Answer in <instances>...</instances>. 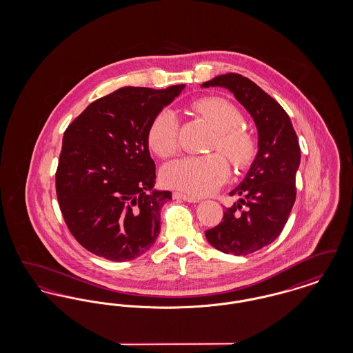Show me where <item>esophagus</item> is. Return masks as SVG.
<instances>
[{
    "instance_id": "34e87169",
    "label": "esophagus",
    "mask_w": 353,
    "mask_h": 353,
    "mask_svg": "<svg viewBox=\"0 0 353 353\" xmlns=\"http://www.w3.org/2000/svg\"><path fill=\"white\" fill-rule=\"evenodd\" d=\"M173 196H174V199H177V200L192 202V203H196V202L201 201L199 197H194V196H190V194H185V193H180V192H174V193H173Z\"/></svg>"
}]
</instances>
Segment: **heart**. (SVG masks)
Instances as JSON below:
<instances>
[{"instance_id": "obj_1", "label": "heart", "mask_w": 353, "mask_h": 353, "mask_svg": "<svg viewBox=\"0 0 353 353\" xmlns=\"http://www.w3.org/2000/svg\"><path fill=\"white\" fill-rule=\"evenodd\" d=\"M193 111L205 119L216 131L212 148L225 153L235 167H248L255 156L256 144L252 134L242 130V115L230 101L206 97L194 101ZM179 119L170 110H161L152 119L148 143L161 157L174 154L179 148ZM230 174L228 160L219 154L188 156L169 163L163 169L165 184L189 194L205 196L217 190Z\"/></svg>"}]
</instances>
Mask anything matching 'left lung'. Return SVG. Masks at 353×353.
<instances>
[{
  "label": "left lung",
  "mask_w": 353,
  "mask_h": 353,
  "mask_svg": "<svg viewBox=\"0 0 353 353\" xmlns=\"http://www.w3.org/2000/svg\"><path fill=\"white\" fill-rule=\"evenodd\" d=\"M201 87L228 88L256 125V156L242 183L229 193L241 199L225 209L216 228L205 232L219 252L248 255L275 241L291 213L301 164L298 136L282 105L249 78L229 72Z\"/></svg>",
  "instance_id": "1"
}]
</instances>
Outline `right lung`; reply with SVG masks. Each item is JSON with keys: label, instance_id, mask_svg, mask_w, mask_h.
<instances>
[{"label": "right lung", "instance_id": "add662e5", "mask_svg": "<svg viewBox=\"0 0 353 353\" xmlns=\"http://www.w3.org/2000/svg\"><path fill=\"white\" fill-rule=\"evenodd\" d=\"M184 88L121 87L92 101L65 131L57 197L68 230L85 250L124 262L154 243L172 193L154 189L148 128Z\"/></svg>", "mask_w": 353, "mask_h": 353}]
</instances>
